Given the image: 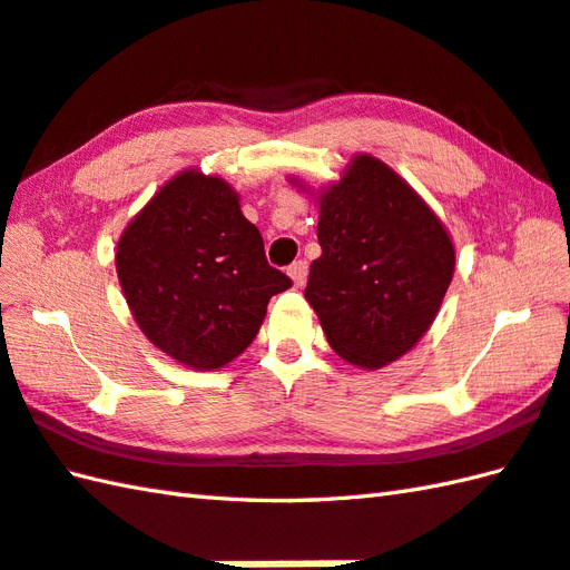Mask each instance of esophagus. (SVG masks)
<instances>
[{
  "mask_svg": "<svg viewBox=\"0 0 570 570\" xmlns=\"http://www.w3.org/2000/svg\"><path fill=\"white\" fill-rule=\"evenodd\" d=\"M288 276L294 278V286H304L306 278H308V262L298 259L292 266H288Z\"/></svg>",
  "mask_w": 570,
  "mask_h": 570,
  "instance_id": "obj_1",
  "label": "esophagus"
}]
</instances>
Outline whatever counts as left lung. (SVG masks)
<instances>
[{"mask_svg": "<svg viewBox=\"0 0 570 570\" xmlns=\"http://www.w3.org/2000/svg\"><path fill=\"white\" fill-rule=\"evenodd\" d=\"M318 242L304 294L335 353L367 370L409 353L453 278L439 217L390 166L360 154L321 196Z\"/></svg>", "mask_w": 570, "mask_h": 570, "instance_id": "1", "label": "left lung"}]
</instances>
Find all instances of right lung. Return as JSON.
I'll return each instance as SVG.
<instances>
[{
	"mask_svg": "<svg viewBox=\"0 0 570 570\" xmlns=\"http://www.w3.org/2000/svg\"><path fill=\"white\" fill-rule=\"evenodd\" d=\"M117 274L149 341L193 370H217L252 345L292 278L223 178L184 171L156 193L117 245Z\"/></svg>",
	"mask_w": 570,
	"mask_h": 570,
	"instance_id": "right-lung-1",
	"label": "right lung"
}]
</instances>
